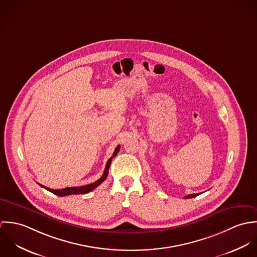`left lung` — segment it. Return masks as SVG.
Returning <instances> with one entry per match:
<instances>
[{
    "label": "left lung",
    "mask_w": 257,
    "mask_h": 257,
    "mask_svg": "<svg viewBox=\"0 0 257 257\" xmlns=\"http://www.w3.org/2000/svg\"><path fill=\"white\" fill-rule=\"evenodd\" d=\"M198 195H200V194H190V195H187L185 198L186 199H191V198H194V197H197Z\"/></svg>",
    "instance_id": "8db88e82"
}]
</instances>
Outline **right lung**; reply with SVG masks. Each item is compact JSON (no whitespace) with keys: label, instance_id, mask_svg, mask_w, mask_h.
Instances as JSON below:
<instances>
[{"label":"right lung","instance_id":"1","mask_svg":"<svg viewBox=\"0 0 257 257\" xmlns=\"http://www.w3.org/2000/svg\"><path fill=\"white\" fill-rule=\"evenodd\" d=\"M119 146H117L116 148L114 149V152L112 154V156L110 157V159L108 160L107 164H106V168H105V171H104V174L103 176L97 180L96 182L92 184H88V185H85V186H79V187H68V188H64V189H60V190H53V189H50V188H47V187H44L42 185H40L42 188L46 189L47 191L59 196V197H63V196H68V195H75V194H86V193H89L90 191L94 190L95 188H97L100 184L102 182H104L108 176V173H109V168H110V162H111V159L117 154V152L119 151Z\"/></svg>","mask_w":257,"mask_h":257}]
</instances>
